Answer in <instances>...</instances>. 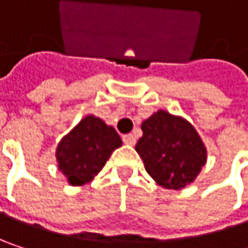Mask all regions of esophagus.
<instances>
[{
    "mask_svg": "<svg viewBox=\"0 0 248 248\" xmlns=\"http://www.w3.org/2000/svg\"><path fill=\"white\" fill-rule=\"evenodd\" d=\"M122 139H124V142L126 143V145H130V146H132V145H135V142H136V138H135L132 133L124 135V138H122Z\"/></svg>",
    "mask_w": 248,
    "mask_h": 248,
    "instance_id": "esophagus-1",
    "label": "esophagus"
}]
</instances>
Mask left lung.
Returning <instances> with one entry per match:
<instances>
[{"mask_svg":"<svg viewBox=\"0 0 248 248\" xmlns=\"http://www.w3.org/2000/svg\"><path fill=\"white\" fill-rule=\"evenodd\" d=\"M135 149L146 172L167 189L192 184L207 164V148L197 129L182 116L156 110L142 124Z\"/></svg>","mask_w":248,"mask_h":248,"instance_id":"obj_1","label":"left lung"}]
</instances>
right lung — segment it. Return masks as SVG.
I'll return each mask as SVG.
<instances>
[{"label":"right lung","instance_id":"add662e5","mask_svg":"<svg viewBox=\"0 0 248 248\" xmlns=\"http://www.w3.org/2000/svg\"><path fill=\"white\" fill-rule=\"evenodd\" d=\"M121 146L122 139L113 126L94 115H86L60 139L56 148L57 168L72 186H81L93 181Z\"/></svg>","mask_w":248,"mask_h":248}]
</instances>
